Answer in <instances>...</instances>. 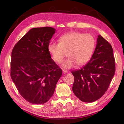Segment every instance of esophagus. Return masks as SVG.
<instances>
[{"mask_svg":"<svg viewBox=\"0 0 124 124\" xmlns=\"http://www.w3.org/2000/svg\"><path fill=\"white\" fill-rule=\"evenodd\" d=\"M62 71H63V72L64 74H65V73H67L68 72L67 70H65V69H63V70H62Z\"/></svg>","mask_w":124,"mask_h":124,"instance_id":"34e87169","label":"esophagus"}]
</instances>
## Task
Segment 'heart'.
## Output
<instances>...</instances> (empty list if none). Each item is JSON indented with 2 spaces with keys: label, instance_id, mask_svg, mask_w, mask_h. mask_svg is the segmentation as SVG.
Here are the masks:
<instances>
[{
  "label": "heart",
  "instance_id": "b5f03b06",
  "mask_svg": "<svg viewBox=\"0 0 124 124\" xmlns=\"http://www.w3.org/2000/svg\"><path fill=\"white\" fill-rule=\"evenodd\" d=\"M95 45V39L91 34L74 31L61 37L59 43H50L47 49L52 59L57 63L61 62L68 52L69 58L62 63L61 67L69 69L77 64L87 63L93 55Z\"/></svg>",
  "mask_w": 124,
  "mask_h": 124
}]
</instances>
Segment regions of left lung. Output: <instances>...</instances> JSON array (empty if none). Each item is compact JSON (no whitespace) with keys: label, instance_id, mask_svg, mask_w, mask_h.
<instances>
[{"label":"left lung","instance_id":"left-lung-1","mask_svg":"<svg viewBox=\"0 0 124 124\" xmlns=\"http://www.w3.org/2000/svg\"><path fill=\"white\" fill-rule=\"evenodd\" d=\"M74 76L72 91L84 102H93L103 95L115 73V60L111 45L99 35L91 59L80 69L71 71Z\"/></svg>","mask_w":124,"mask_h":124}]
</instances>
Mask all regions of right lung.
I'll use <instances>...</instances> for the list:
<instances>
[{
	"label": "right lung",
	"instance_id": "1",
	"mask_svg": "<svg viewBox=\"0 0 124 124\" xmlns=\"http://www.w3.org/2000/svg\"><path fill=\"white\" fill-rule=\"evenodd\" d=\"M55 31L52 27L31 29L13 49L10 76L20 94L32 104L48 101L62 74L47 49Z\"/></svg>",
	"mask_w": 124,
	"mask_h": 124
}]
</instances>
